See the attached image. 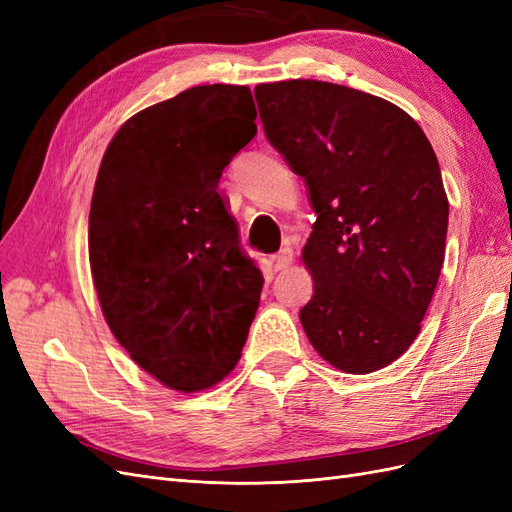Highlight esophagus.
<instances>
[{
    "label": "esophagus",
    "instance_id": "34e87169",
    "mask_svg": "<svg viewBox=\"0 0 512 512\" xmlns=\"http://www.w3.org/2000/svg\"><path fill=\"white\" fill-rule=\"evenodd\" d=\"M292 260H294L292 250H290V247H284L280 254L273 256V269L275 271H284V269H288L292 265Z\"/></svg>",
    "mask_w": 512,
    "mask_h": 512
}]
</instances>
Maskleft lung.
Instances as JSON below:
<instances>
[{
	"label": "left lung",
	"instance_id": "obj_1",
	"mask_svg": "<svg viewBox=\"0 0 512 512\" xmlns=\"http://www.w3.org/2000/svg\"><path fill=\"white\" fill-rule=\"evenodd\" d=\"M269 143L316 211L301 324L346 374L397 361L421 333L444 262L448 198L421 126L365 91L294 79L254 89Z\"/></svg>",
	"mask_w": 512,
	"mask_h": 512
}]
</instances>
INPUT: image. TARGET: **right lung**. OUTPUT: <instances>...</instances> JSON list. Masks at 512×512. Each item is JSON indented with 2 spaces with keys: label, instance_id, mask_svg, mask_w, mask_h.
<instances>
[{
  "label": "right lung",
  "instance_id": "1",
  "mask_svg": "<svg viewBox=\"0 0 512 512\" xmlns=\"http://www.w3.org/2000/svg\"><path fill=\"white\" fill-rule=\"evenodd\" d=\"M245 85H198L130 117L108 143L89 211V265L108 329L173 391L235 369L262 273L218 190L256 136Z\"/></svg>",
  "mask_w": 512,
  "mask_h": 512
}]
</instances>
